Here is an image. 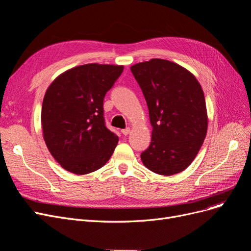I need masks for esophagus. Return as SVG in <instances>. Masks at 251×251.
Masks as SVG:
<instances>
[{
  "label": "esophagus",
  "instance_id": "34e87169",
  "mask_svg": "<svg viewBox=\"0 0 251 251\" xmlns=\"http://www.w3.org/2000/svg\"><path fill=\"white\" fill-rule=\"evenodd\" d=\"M121 133H123L124 135H128L131 133V128L130 127H126V128H124V130H121Z\"/></svg>",
  "mask_w": 251,
  "mask_h": 251
}]
</instances>
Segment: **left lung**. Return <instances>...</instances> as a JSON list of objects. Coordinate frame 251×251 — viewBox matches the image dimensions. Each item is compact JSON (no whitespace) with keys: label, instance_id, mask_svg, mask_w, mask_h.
Here are the masks:
<instances>
[{"label":"left lung","instance_id":"obj_1","mask_svg":"<svg viewBox=\"0 0 251 251\" xmlns=\"http://www.w3.org/2000/svg\"><path fill=\"white\" fill-rule=\"evenodd\" d=\"M149 108L151 141L141 153L146 168L162 176L186 170L201 149L208 117L203 90L184 67L161 58L131 67Z\"/></svg>","mask_w":251,"mask_h":251}]
</instances>
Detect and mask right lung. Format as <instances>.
Returning <instances> with one entry per match:
<instances>
[{"label":"right lung","mask_w":251,"mask_h":251,"mask_svg":"<svg viewBox=\"0 0 251 251\" xmlns=\"http://www.w3.org/2000/svg\"><path fill=\"white\" fill-rule=\"evenodd\" d=\"M124 66L87 64L65 71L51 82L42 105L45 143L66 171L86 175L108 162L118 136L103 119V98Z\"/></svg>","instance_id":"right-lung-1"}]
</instances>
